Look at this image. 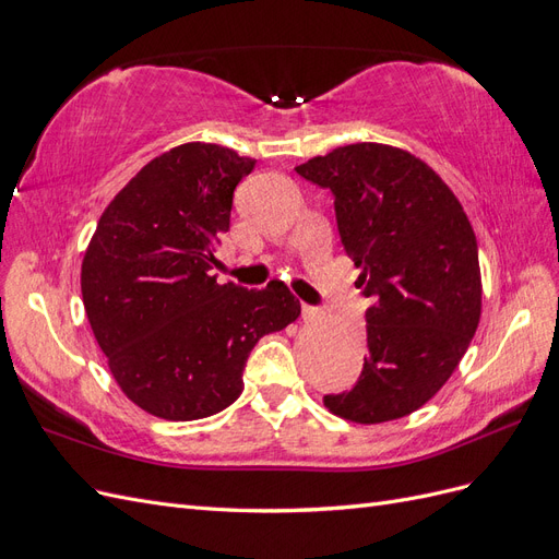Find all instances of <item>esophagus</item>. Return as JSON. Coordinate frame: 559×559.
Wrapping results in <instances>:
<instances>
[{
    "label": "esophagus",
    "mask_w": 559,
    "mask_h": 559,
    "mask_svg": "<svg viewBox=\"0 0 559 559\" xmlns=\"http://www.w3.org/2000/svg\"><path fill=\"white\" fill-rule=\"evenodd\" d=\"M314 317H317V308L302 306V319H314Z\"/></svg>",
    "instance_id": "1"
}]
</instances>
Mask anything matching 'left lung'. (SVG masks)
I'll list each match as a JSON object with an SVG mask.
<instances>
[{"mask_svg": "<svg viewBox=\"0 0 559 559\" xmlns=\"http://www.w3.org/2000/svg\"><path fill=\"white\" fill-rule=\"evenodd\" d=\"M296 173L335 195L357 289L373 302L361 378L324 405L357 425L411 415L450 380L480 321L478 242L462 202L425 160L378 142L337 146Z\"/></svg>", "mask_w": 559, "mask_h": 559, "instance_id": "left-lung-1", "label": "left lung"}]
</instances>
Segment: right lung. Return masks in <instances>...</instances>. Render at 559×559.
I'll return each mask as SVG.
<instances>
[{
	"label": "right lung",
	"mask_w": 559,
	"mask_h": 559,
	"mask_svg": "<svg viewBox=\"0 0 559 559\" xmlns=\"http://www.w3.org/2000/svg\"><path fill=\"white\" fill-rule=\"evenodd\" d=\"M253 158L189 142L146 163L114 195L81 263V296L121 392L170 421L222 413L263 335L298 319L282 282L218 284L214 242Z\"/></svg>",
	"instance_id": "right-lung-1"
}]
</instances>
